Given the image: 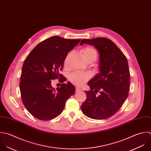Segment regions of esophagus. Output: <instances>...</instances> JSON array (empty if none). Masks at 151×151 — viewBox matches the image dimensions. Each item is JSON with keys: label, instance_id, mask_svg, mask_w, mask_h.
Returning <instances> with one entry per match:
<instances>
[{"label": "esophagus", "instance_id": "obj_1", "mask_svg": "<svg viewBox=\"0 0 151 151\" xmlns=\"http://www.w3.org/2000/svg\"><path fill=\"white\" fill-rule=\"evenodd\" d=\"M82 89L80 88H79V87H76V92H79V91H81Z\"/></svg>", "mask_w": 151, "mask_h": 151}]
</instances>
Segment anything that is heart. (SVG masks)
Masks as SVG:
<instances>
[{"instance_id":"1","label":"heart","mask_w":151,"mask_h":151,"mask_svg":"<svg viewBox=\"0 0 151 151\" xmlns=\"http://www.w3.org/2000/svg\"><path fill=\"white\" fill-rule=\"evenodd\" d=\"M81 55L84 59L88 62L89 60H95L97 58L96 50L91 46H86L81 50ZM70 56V53H69L66 57L64 61V66H68V60ZM91 77V74L89 72H73L69 76L70 81L78 86L83 85L86 82H87Z\"/></svg>"}]
</instances>
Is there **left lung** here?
<instances>
[{"label":"left lung","instance_id":"left-lung-1","mask_svg":"<svg viewBox=\"0 0 151 151\" xmlns=\"http://www.w3.org/2000/svg\"><path fill=\"white\" fill-rule=\"evenodd\" d=\"M83 43L95 47L99 54V73L88 85L86 101L81 110L93 119H105L114 115L128 96L129 70L126 56L111 40L105 37L82 39ZM98 91L100 93L97 97Z\"/></svg>","mask_w":151,"mask_h":151}]
</instances>
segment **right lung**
<instances>
[{
  "instance_id": "add662e5",
  "label": "right lung",
  "mask_w": 151,
  "mask_h": 151,
  "mask_svg": "<svg viewBox=\"0 0 151 151\" xmlns=\"http://www.w3.org/2000/svg\"><path fill=\"white\" fill-rule=\"evenodd\" d=\"M81 40L50 37L39 43L24 60L20 82L21 98L26 109L38 119L47 121L59 116L75 93V87L70 82L55 89L51 81H66L59 72L68 52Z\"/></svg>"
}]
</instances>
